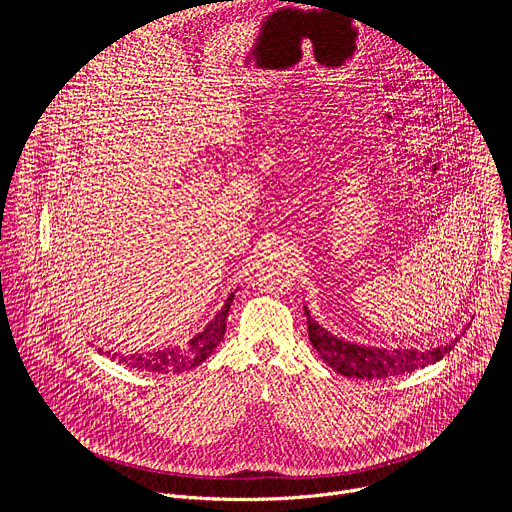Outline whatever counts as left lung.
<instances>
[{"instance_id":"obj_1","label":"left lung","mask_w":512,"mask_h":512,"mask_svg":"<svg viewBox=\"0 0 512 512\" xmlns=\"http://www.w3.org/2000/svg\"><path fill=\"white\" fill-rule=\"evenodd\" d=\"M304 314L308 318V336L312 346L320 352L324 362L344 375V377H358V379H387L397 377L405 373H413L417 369L427 367L431 362H437L448 354L454 344L460 340L456 338L450 344H442L431 350H389V348H371V346H358L352 342H344L336 336H332L328 330H324L318 322L310 318L308 308H304Z\"/></svg>"}]
</instances>
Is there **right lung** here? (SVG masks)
<instances>
[{"mask_svg": "<svg viewBox=\"0 0 512 512\" xmlns=\"http://www.w3.org/2000/svg\"><path fill=\"white\" fill-rule=\"evenodd\" d=\"M235 294L229 296V300L225 302V306L221 308V312L216 314V318L200 332L196 334L190 342H186L184 346H174V348H166V350H158L154 354H113L107 352L113 360H117L119 364H125V367L137 369V371H152V373H184L190 371L194 367H198L200 362H204L210 352L218 346V342L223 340L225 332H227V316H229V308L233 304Z\"/></svg>", "mask_w": 512, "mask_h": 512, "instance_id": "add662e5", "label": "right lung"}]
</instances>
